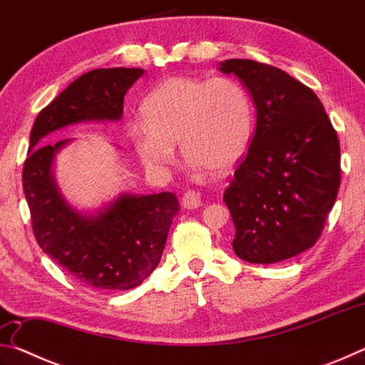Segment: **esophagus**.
I'll list each match as a JSON object with an SVG mask.
<instances>
[{
    "instance_id": "obj_1",
    "label": "esophagus",
    "mask_w": 365,
    "mask_h": 365,
    "mask_svg": "<svg viewBox=\"0 0 365 365\" xmlns=\"http://www.w3.org/2000/svg\"><path fill=\"white\" fill-rule=\"evenodd\" d=\"M182 205L185 209H196L202 205L201 193L197 190H188L182 197Z\"/></svg>"
}]
</instances>
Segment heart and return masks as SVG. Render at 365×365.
Instances as JSON below:
<instances>
[{"instance_id": "b5f03b06", "label": "heart", "mask_w": 365, "mask_h": 365, "mask_svg": "<svg viewBox=\"0 0 365 365\" xmlns=\"http://www.w3.org/2000/svg\"><path fill=\"white\" fill-rule=\"evenodd\" d=\"M143 123L130 125L135 148L148 168L185 160L209 174H225L248 150L252 109L242 83L232 77H172L146 98Z\"/></svg>"}]
</instances>
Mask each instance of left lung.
I'll use <instances>...</instances> for the list:
<instances>
[{
  "instance_id": "8db88e82",
  "label": "left lung",
  "mask_w": 365,
  "mask_h": 365,
  "mask_svg": "<svg viewBox=\"0 0 365 365\" xmlns=\"http://www.w3.org/2000/svg\"><path fill=\"white\" fill-rule=\"evenodd\" d=\"M256 104L248 153L230 177L235 255L251 264L285 261L312 248L335 205L339 140L322 103L304 83L274 66L227 59Z\"/></svg>"
}]
</instances>
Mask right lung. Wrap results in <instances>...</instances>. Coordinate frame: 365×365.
<instances>
[{
	"label": "right lung",
	"mask_w": 365,
	"mask_h": 365,
	"mask_svg": "<svg viewBox=\"0 0 365 365\" xmlns=\"http://www.w3.org/2000/svg\"><path fill=\"white\" fill-rule=\"evenodd\" d=\"M143 69H95L80 76L53 100L30 132L22 187L36 243L82 285L114 292L132 289L158 267L168 233L180 211L175 193L123 195L96 217H85L66 205L49 168L54 151L67 143L41 145L48 133L82 120H117L123 96Z\"/></svg>",
	"instance_id": "obj_1"
}]
</instances>
